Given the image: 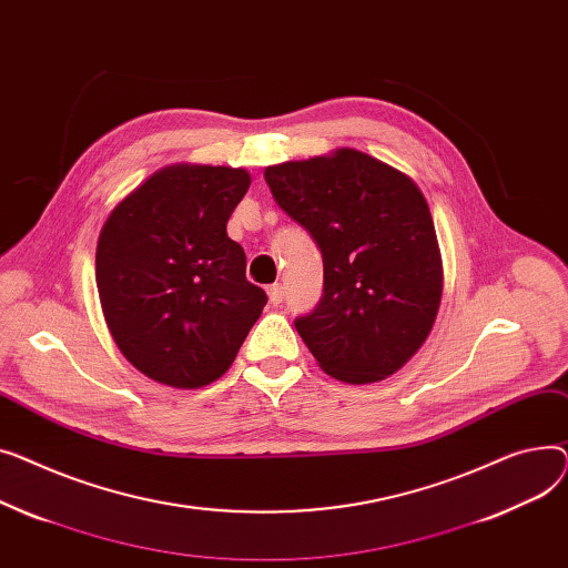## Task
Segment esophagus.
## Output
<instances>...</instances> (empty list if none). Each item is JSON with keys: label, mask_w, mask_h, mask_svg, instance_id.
<instances>
[{"label": "esophagus", "mask_w": 568, "mask_h": 568, "mask_svg": "<svg viewBox=\"0 0 568 568\" xmlns=\"http://www.w3.org/2000/svg\"><path fill=\"white\" fill-rule=\"evenodd\" d=\"M268 297H271V303H273V305H280L282 300H284V286H282V284H273V286H268Z\"/></svg>", "instance_id": "1"}]
</instances>
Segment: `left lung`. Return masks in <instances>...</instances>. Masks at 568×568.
Masks as SVG:
<instances>
[{"instance_id": "1", "label": "left lung", "mask_w": 568, "mask_h": 568, "mask_svg": "<svg viewBox=\"0 0 568 568\" xmlns=\"http://www.w3.org/2000/svg\"><path fill=\"white\" fill-rule=\"evenodd\" d=\"M265 183L323 256L318 305L295 318L321 369L353 385L402 369L443 297L436 226L419 187L355 149L268 166Z\"/></svg>"}]
</instances>
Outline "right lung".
<instances>
[{"instance_id": "1", "label": "right lung", "mask_w": 568, "mask_h": 568, "mask_svg": "<svg viewBox=\"0 0 568 568\" xmlns=\"http://www.w3.org/2000/svg\"><path fill=\"white\" fill-rule=\"evenodd\" d=\"M250 187L231 166L176 164L112 211L95 250L108 327L149 378L204 387L236 359L268 295L245 277L226 222Z\"/></svg>"}]
</instances>
